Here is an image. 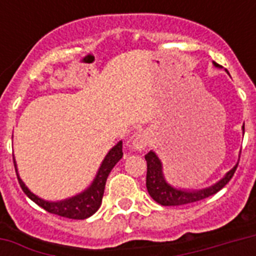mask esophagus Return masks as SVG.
I'll list each match as a JSON object with an SVG mask.
<instances>
[{
	"label": "esophagus",
	"instance_id": "esophagus-1",
	"mask_svg": "<svg viewBox=\"0 0 256 256\" xmlns=\"http://www.w3.org/2000/svg\"><path fill=\"white\" fill-rule=\"evenodd\" d=\"M148 136L144 132H136L134 136H132V146L134 150L136 152H142L144 148H148Z\"/></svg>",
	"mask_w": 256,
	"mask_h": 256
}]
</instances>
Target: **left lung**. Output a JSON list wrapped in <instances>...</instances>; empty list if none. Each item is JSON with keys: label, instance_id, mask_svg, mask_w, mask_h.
Segmentation results:
<instances>
[{"label": "left lung", "instance_id": "1", "mask_svg": "<svg viewBox=\"0 0 256 256\" xmlns=\"http://www.w3.org/2000/svg\"><path fill=\"white\" fill-rule=\"evenodd\" d=\"M212 64H214L215 68H220V65H218V64H215V62H212ZM242 130L243 134H244V124H243ZM144 160L148 162L146 187H148V194L156 203H160L162 206H180V204H187V203L198 202V200H202V199L216 194L220 188H223L227 183L230 182V179L232 178L235 170L238 168V164H236L230 171H227L222 179H219L218 182L211 184V186L199 188V190H190V188L175 187L166 180L162 162L152 150H150L144 156Z\"/></svg>", "mask_w": 256, "mask_h": 256}]
</instances>
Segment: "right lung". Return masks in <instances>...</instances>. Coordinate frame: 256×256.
<instances>
[{"label":"right lung","instance_id":"obj_1","mask_svg":"<svg viewBox=\"0 0 256 256\" xmlns=\"http://www.w3.org/2000/svg\"><path fill=\"white\" fill-rule=\"evenodd\" d=\"M124 152H122V140H120L114 148H110V152L106 154V156L102 160L100 168L96 171V176L92 179V182L90 183V186L88 188L80 192V194L70 196V198L62 199V200H45V199L40 198L38 195L33 194L32 191L26 187L20 174H18L17 164L16 160L13 158L14 168H16V172H17L18 182L20 186L24 190L28 196H29L34 203H37L38 206L42 207L44 210L52 214L60 215L64 218L69 219H86L88 216H92L98 208L100 207L102 203V196H104V184H106V179H108L110 171L112 168L118 164V160L122 158Z\"/></svg>","mask_w":256,"mask_h":256}]
</instances>
